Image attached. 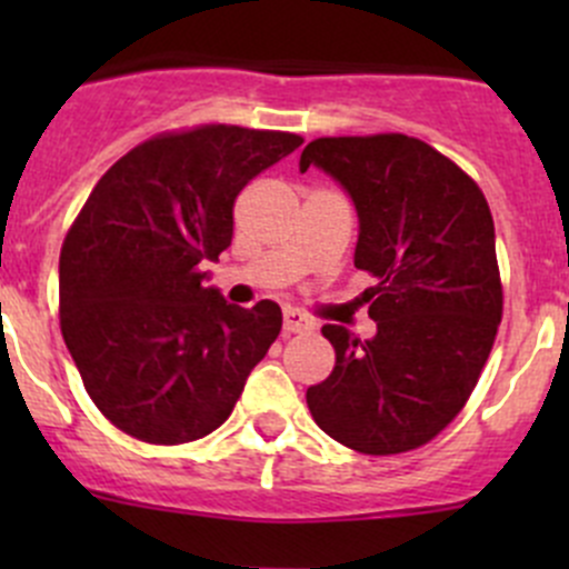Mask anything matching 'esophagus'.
Listing matches in <instances>:
<instances>
[{"label":"esophagus","mask_w":569,"mask_h":569,"mask_svg":"<svg viewBox=\"0 0 569 569\" xmlns=\"http://www.w3.org/2000/svg\"><path fill=\"white\" fill-rule=\"evenodd\" d=\"M313 321L306 313L295 311V308H286L283 313V332H311Z\"/></svg>","instance_id":"esophagus-1"}]
</instances>
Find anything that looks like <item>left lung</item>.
<instances>
[{
	"label": "left lung",
	"instance_id": "8db88e82",
	"mask_svg": "<svg viewBox=\"0 0 569 569\" xmlns=\"http://www.w3.org/2000/svg\"><path fill=\"white\" fill-rule=\"evenodd\" d=\"M325 170L358 211L355 267L377 278L366 341L325 325L332 375L308 388L313 421L363 455L432 440L462 410L501 325L490 206L451 159L405 134L321 137L300 170Z\"/></svg>",
	"mask_w": 569,
	"mask_h": 569
}]
</instances>
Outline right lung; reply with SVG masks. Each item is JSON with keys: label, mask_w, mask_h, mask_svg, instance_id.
I'll list each match as a JSON object with an SVG mask.
<instances>
[{"label": "right lung", "mask_w": 569, "mask_h": 569, "mask_svg": "<svg viewBox=\"0 0 569 569\" xmlns=\"http://www.w3.org/2000/svg\"><path fill=\"white\" fill-rule=\"evenodd\" d=\"M302 146L286 131L200 126L112 164L60 252V327L84 391L123 432L189 443L214 432L278 338V302L206 286L244 187Z\"/></svg>", "instance_id": "right-lung-1"}]
</instances>
